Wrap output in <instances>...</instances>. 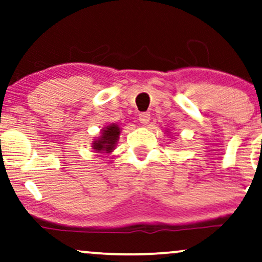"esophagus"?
<instances>
[{
    "instance_id": "34e87169",
    "label": "esophagus",
    "mask_w": 262,
    "mask_h": 262,
    "mask_svg": "<svg viewBox=\"0 0 262 262\" xmlns=\"http://www.w3.org/2000/svg\"><path fill=\"white\" fill-rule=\"evenodd\" d=\"M150 117L151 115L148 114V112H141V114L139 115V121H140V123L142 124H147L148 122H150Z\"/></svg>"
}]
</instances>
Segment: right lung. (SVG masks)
<instances>
[{
    "mask_svg": "<svg viewBox=\"0 0 262 262\" xmlns=\"http://www.w3.org/2000/svg\"><path fill=\"white\" fill-rule=\"evenodd\" d=\"M120 133L121 129L118 125L115 123L107 125L102 129L100 138H98V140L93 142V148L99 154H102V152L110 154L116 146V142L120 138Z\"/></svg>",
    "mask_w": 262,
    "mask_h": 262,
    "instance_id": "add662e5",
    "label": "right lung"
}]
</instances>
